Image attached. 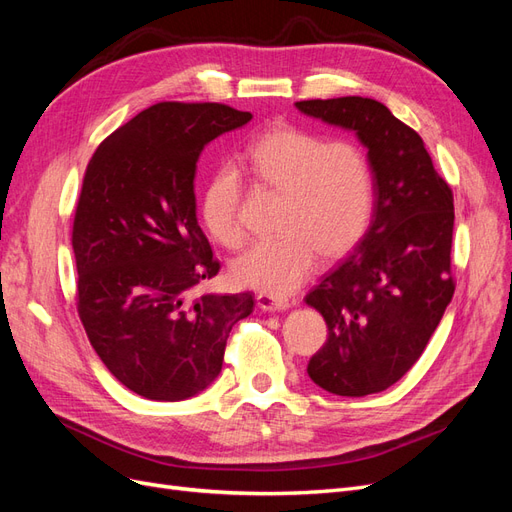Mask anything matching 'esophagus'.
<instances>
[{"label":"esophagus","mask_w":512,"mask_h":512,"mask_svg":"<svg viewBox=\"0 0 512 512\" xmlns=\"http://www.w3.org/2000/svg\"><path fill=\"white\" fill-rule=\"evenodd\" d=\"M256 305L262 309V312H286L290 307L288 299H277L271 297V294H256Z\"/></svg>","instance_id":"obj_1"}]
</instances>
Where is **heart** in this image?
<instances>
[{
	"label": "heart",
	"mask_w": 512,
	"mask_h": 512,
	"mask_svg": "<svg viewBox=\"0 0 512 512\" xmlns=\"http://www.w3.org/2000/svg\"><path fill=\"white\" fill-rule=\"evenodd\" d=\"M243 166L284 200L275 222L282 235L258 241L232 260L237 284L286 297L312 275L318 254L342 258L363 239L374 213V175L356 145L324 143L307 130L275 126L247 147ZM239 203L237 173L218 168L200 198V220L224 247L243 241Z\"/></svg>",
	"instance_id": "b5f03b06"
}]
</instances>
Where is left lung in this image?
Instances as JSON below:
<instances>
[{"label": "left lung", "instance_id": "obj_1", "mask_svg": "<svg viewBox=\"0 0 512 512\" xmlns=\"http://www.w3.org/2000/svg\"><path fill=\"white\" fill-rule=\"evenodd\" d=\"M294 106L354 132L374 175V213L363 239L305 297L329 327L307 374L333 395L380 393L418 361L453 299V192L423 138L378 100Z\"/></svg>", "mask_w": 512, "mask_h": 512}]
</instances>
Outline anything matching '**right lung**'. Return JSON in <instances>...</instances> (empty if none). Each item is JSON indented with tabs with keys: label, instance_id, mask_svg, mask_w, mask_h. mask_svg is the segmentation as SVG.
Returning <instances> with one entry per match:
<instances>
[{
	"label": "right lung",
	"instance_id": "1",
	"mask_svg": "<svg viewBox=\"0 0 512 512\" xmlns=\"http://www.w3.org/2000/svg\"><path fill=\"white\" fill-rule=\"evenodd\" d=\"M252 115L224 104L160 102L89 160L74 215L79 316L106 369L153 401L203 393L254 297L190 292L220 271L196 220L203 149Z\"/></svg>",
	"mask_w": 512,
	"mask_h": 512
}]
</instances>
